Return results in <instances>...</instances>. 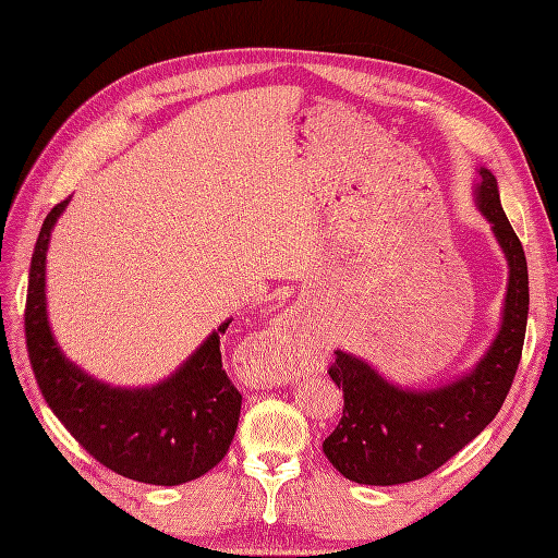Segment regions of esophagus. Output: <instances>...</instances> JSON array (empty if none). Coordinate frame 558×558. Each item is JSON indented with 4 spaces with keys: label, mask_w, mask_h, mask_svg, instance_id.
I'll return each mask as SVG.
<instances>
[{
    "label": "esophagus",
    "mask_w": 558,
    "mask_h": 558,
    "mask_svg": "<svg viewBox=\"0 0 558 558\" xmlns=\"http://www.w3.org/2000/svg\"><path fill=\"white\" fill-rule=\"evenodd\" d=\"M289 324H291V320H281V326H283L281 330H283V335H286V330H289Z\"/></svg>",
    "instance_id": "esophagus-1"
}]
</instances>
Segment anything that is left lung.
Instances as JSON below:
<instances>
[{"instance_id": "8db88e82", "label": "left lung", "mask_w": 558, "mask_h": 558, "mask_svg": "<svg viewBox=\"0 0 558 558\" xmlns=\"http://www.w3.org/2000/svg\"><path fill=\"white\" fill-rule=\"evenodd\" d=\"M477 199L510 265L502 328L472 373L433 391H402L373 367L337 351L328 367L344 408L324 440L328 461L351 482L393 486L430 475L492 424L510 393L529 320V267L505 216L496 177L480 170Z\"/></svg>"}]
</instances>
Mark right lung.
I'll return each instance as SVG.
<instances>
[{"label": "right lung", "instance_id": "right-lung-1", "mask_svg": "<svg viewBox=\"0 0 558 558\" xmlns=\"http://www.w3.org/2000/svg\"><path fill=\"white\" fill-rule=\"evenodd\" d=\"M70 197L44 218L29 263L25 340L48 408L95 461L128 480L174 486L221 463L238 430L242 393L223 369V324L179 373L154 388H111L66 361L46 318V248Z\"/></svg>", "mask_w": 558, "mask_h": 558}]
</instances>
